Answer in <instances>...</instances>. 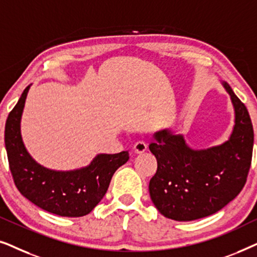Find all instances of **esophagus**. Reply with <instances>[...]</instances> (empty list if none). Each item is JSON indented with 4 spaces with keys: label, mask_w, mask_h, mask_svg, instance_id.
Wrapping results in <instances>:
<instances>
[{
    "label": "esophagus",
    "mask_w": 257,
    "mask_h": 257,
    "mask_svg": "<svg viewBox=\"0 0 257 257\" xmlns=\"http://www.w3.org/2000/svg\"><path fill=\"white\" fill-rule=\"evenodd\" d=\"M133 151H135V152L138 153V154L146 152V151H147L146 143H144V142H137V143L135 144V145H133Z\"/></svg>",
    "instance_id": "1"
}]
</instances>
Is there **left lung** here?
Segmentation results:
<instances>
[{
    "label": "left lung",
    "instance_id": "obj_1",
    "mask_svg": "<svg viewBox=\"0 0 257 257\" xmlns=\"http://www.w3.org/2000/svg\"><path fill=\"white\" fill-rule=\"evenodd\" d=\"M222 84L235 111V125L226 143L195 151L182 136L163 130L154 133L150 144L158 163L150 195L168 219L193 221L212 215L236 198L247 181L254 130L247 107L226 82Z\"/></svg>",
    "mask_w": 257,
    "mask_h": 257
}]
</instances>
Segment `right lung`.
Here are the masks:
<instances>
[{
	"label": "right lung",
	"mask_w": 257,
	"mask_h": 257,
	"mask_svg": "<svg viewBox=\"0 0 257 257\" xmlns=\"http://www.w3.org/2000/svg\"><path fill=\"white\" fill-rule=\"evenodd\" d=\"M29 86L23 91L6 122L5 143L10 172L17 189L34 205L59 216L89 214L106 193L114 172L128 160V152L98 154L89 166L58 172L41 166L24 147L21 117Z\"/></svg>",
	"instance_id": "add662e5"
}]
</instances>
